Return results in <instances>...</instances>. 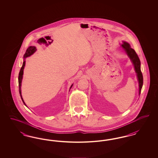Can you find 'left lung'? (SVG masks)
<instances>
[{
  "mask_svg": "<svg viewBox=\"0 0 158 158\" xmlns=\"http://www.w3.org/2000/svg\"><path fill=\"white\" fill-rule=\"evenodd\" d=\"M121 47H123L124 50L126 52V53H127L128 56L129 57L132 63L134 65V68H135V73H137V77L139 82V95H140L143 83V75L140 69V61L137 54L135 53V50H133L130 47V45L128 43L123 41V43L121 44Z\"/></svg>",
  "mask_w": 158,
  "mask_h": 158,
  "instance_id": "left-lung-1",
  "label": "left lung"
}]
</instances>
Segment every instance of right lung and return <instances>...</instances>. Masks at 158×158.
Returning <instances> with one entry per match:
<instances>
[{
	"mask_svg": "<svg viewBox=\"0 0 158 158\" xmlns=\"http://www.w3.org/2000/svg\"><path fill=\"white\" fill-rule=\"evenodd\" d=\"M36 50H37V49H36V47H34V46H30V47H29L27 48L26 52H25L24 56H23L24 59H25L26 57H28L31 56L32 54H33L35 52ZM25 61L24 60L23 62V66H22V68H21V70H20L19 73V76H18V83H19V94H20L21 98L22 100H23V104L26 105L25 103L24 102V101H23V97H22V95H21V83H22L23 74V69H24V67H25ZM73 85V84H72V85H71V86H70V89L72 87ZM26 106H27V105H26Z\"/></svg>",
	"mask_w": 158,
	"mask_h": 158,
	"instance_id": "right-lung-1",
	"label": "right lung"
}]
</instances>
